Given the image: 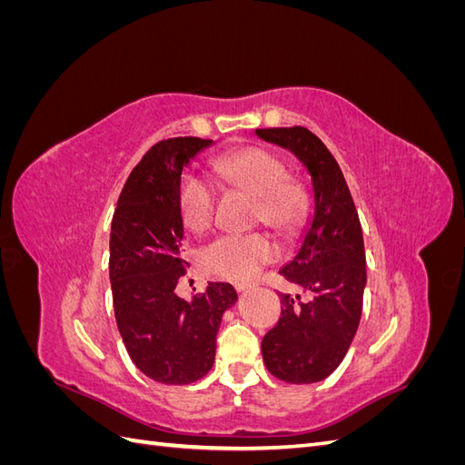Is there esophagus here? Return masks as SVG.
Returning <instances> with one entry per match:
<instances>
[{
	"label": "esophagus",
	"mask_w": 465,
	"mask_h": 465,
	"mask_svg": "<svg viewBox=\"0 0 465 465\" xmlns=\"http://www.w3.org/2000/svg\"><path fill=\"white\" fill-rule=\"evenodd\" d=\"M252 285L250 283H234V289L238 291V292H244V291H248Z\"/></svg>",
	"instance_id": "esophagus-1"
}]
</instances>
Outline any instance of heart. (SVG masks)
Masks as SVG:
<instances>
[{
  "mask_svg": "<svg viewBox=\"0 0 465 465\" xmlns=\"http://www.w3.org/2000/svg\"><path fill=\"white\" fill-rule=\"evenodd\" d=\"M215 173L229 186L256 195V221L277 234L289 236L304 217V192L285 178V164L262 147H244L223 154L213 163ZM178 213L193 232L211 229L215 217V188L203 176L188 173L178 182ZM277 258V246L267 234H227L207 244L202 265L211 275L229 281H252L262 267Z\"/></svg>",
  "mask_w": 465,
  "mask_h": 465,
  "instance_id": "b5f03b06",
  "label": "heart"
}]
</instances>
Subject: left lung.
Segmentation results:
<instances>
[{"mask_svg":"<svg viewBox=\"0 0 465 465\" xmlns=\"http://www.w3.org/2000/svg\"><path fill=\"white\" fill-rule=\"evenodd\" d=\"M262 142L292 153L312 180L314 205L294 256L279 273L308 292H281L283 312L265 333L267 371L291 384L328 378L345 359L362 314L367 287L362 229L340 164L306 128L256 130Z\"/></svg>","mask_w":465,"mask_h":465,"instance_id":"1","label":"left lung"}]
</instances>
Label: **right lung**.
I'll return each mask as SVG.
<instances>
[{
	"label": "right lung",
	"mask_w": 465,
	"mask_h": 465,
	"mask_svg": "<svg viewBox=\"0 0 465 465\" xmlns=\"http://www.w3.org/2000/svg\"><path fill=\"white\" fill-rule=\"evenodd\" d=\"M213 139L174 137L147 151L120 193L110 231V285L118 330L135 367L161 384H192L215 362L229 283H209L192 301L176 294L184 275L178 213L182 173Z\"/></svg>",
	"instance_id": "add662e5"
}]
</instances>
